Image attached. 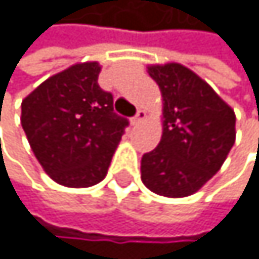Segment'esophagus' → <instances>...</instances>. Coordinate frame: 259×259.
I'll return each mask as SVG.
<instances>
[{"mask_svg": "<svg viewBox=\"0 0 259 259\" xmlns=\"http://www.w3.org/2000/svg\"><path fill=\"white\" fill-rule=\"evenodd\" d=\"M145 117H147V112H145L143 109H139V111L135 112V116L132 117V122L134 124H139V122H142Z\"/></svg>", "mask_w": 259, "mask_h": 259, "instance_id": "obj_1", "label": "esophagus"}]
</instances>
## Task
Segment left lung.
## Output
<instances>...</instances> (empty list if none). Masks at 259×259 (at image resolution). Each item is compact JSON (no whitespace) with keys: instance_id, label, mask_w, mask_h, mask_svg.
<instances>
[{"instance_id":"left-lung-1","label":"left lung","mask_w":259,"mask_h":259,"mask_svg":"<svg viewBox=\"0 0 259 259\" xmlns=\"http://www.w3.org/2000/svg\"><path fill=\"white\" fill-rule=\"evenodd\" d=\"M164 101L158 147L142 156V182L162 197H189L226 161L235 142V114L201 78L181 64L150 66Z\"/></svg>"}]
</instances>
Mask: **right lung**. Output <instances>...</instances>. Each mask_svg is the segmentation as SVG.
Wrapping results in <instances>:
<instances>
[{
	"label": "right lung",
	"mask_w": 259,
	"mask_h": 259,
	"mask_svg": "<svg viewBox=\"0 0 259 259\" xmlns=\"http://www.w3.org/2000/svg\"><path fill=\"white\" fill-rule=\"evenodd\" d=\"M98 62L50 77L22 101V128L45 172L66 187H92L108 172L128 120L98 85Z\"/></svg>",
	"instance_id": "obj_1"
}]
</instances>
